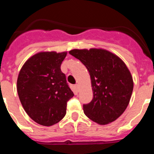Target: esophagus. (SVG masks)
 Here are the masks:
<instances>
[{"instance_id":"esophagus-1","label":"esophagus","mask_w":154,"mask_h":154,"mask_svg":"<svg viewBox=\"0 0 154 154\" xmlns=\"http://www.w3.org/2000/svg\"><path fill=\"white\" fill-rule=\"evenodd\" d=\"M74 87H75V89L77 90V91H78V90H79V85H78V84H76Z\"/></svg>"}]
</instances>
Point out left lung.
Wrapping results in <instances>:
<instances>
[{
    "instance_id": "1",
    "label": "left lung",
    "mask_w": 154,
    "mask_h": 154,
    "mask_svg": "<svg viewBox=\"0 0 154 154\" xmlns=\"http://www.w3.org/2000/svg\"><path fill=\"white\" fill-rule=\"evenodd\" d=\"M69 53L90 73L93 97L84 105V114L102 125L116 121L125 111L134 88L126 64L116 54L103 48L73 49Z\"/></svg>"
}]
</instances>
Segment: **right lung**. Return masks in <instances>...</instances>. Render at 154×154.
<instances>
[{"instance_id": "obj_1", "label": "right lung", "mask_w": 154, "mask_h": 154, "mask_svg": "<svg viewBox=\"0 0 154 154\" xmlns=\"http://www.w3.org/2000/svg\"><path fill=\"white\" fill-rule=\"evenodd\" d=\"M67 51H41L23 65L17 78L19 98L34 122L51 126L66 115L67 102L74 97L61 64Z\"/></svg>"}]
</instances>
